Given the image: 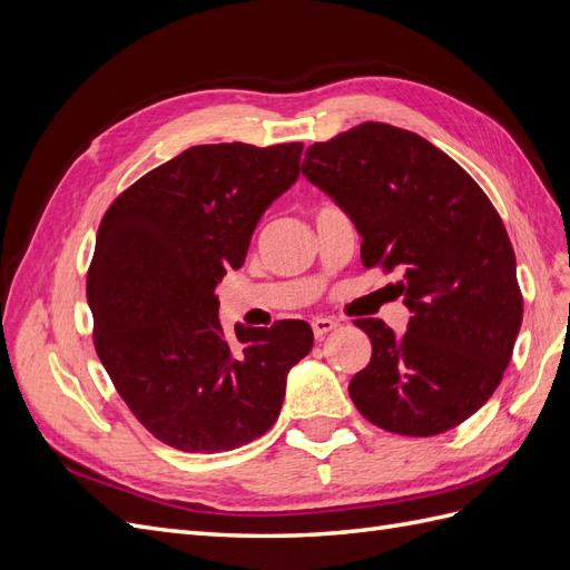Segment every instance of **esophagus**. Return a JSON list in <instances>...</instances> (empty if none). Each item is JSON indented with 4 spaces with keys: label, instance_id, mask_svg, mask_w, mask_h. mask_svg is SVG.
Instances as JSON below:
<instances>
[{
    "label": "esophagus",
    "instance_id": "obj_1",
    "mask_svg": "<svg viewBox=\"0 0 570 570\" xmlns=\"http://www.w3.org/2000/svg\"><path fill=\"white\" fill-rule=\"evenodd\" d=\"M337 325H340V323H337V321H333V318H316V321L312 323V327H314V335H316L318 340H323L327 333H333Z\"/></svg>",
    "mask_w": 570,
    "mask_h": 570
}]
</instances>
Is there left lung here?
<instances>
[{
    "instance_id": "left-lung-1",
    "label": "left lung",
    "mask_w": 570,
    "mask_h": 570,
    "mask_svg": "<svg viewBox=\"0 0 570 570\" xmlns=\"http://www.w3.org/2000/svg\"><path fill=\"white\" fill-rule=\"evenodd\" d=\"M302 174L354 223L361 264L402 273L394 287L411 312L402 335L356 321L373 354L352 377V402L396 435L456 428L502 383L523 321L492 202L442 149L375 120L308 147Z\"/></svg>"
}]
</instances>
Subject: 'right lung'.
Segmentation results:
<instances>
[{
    "label": "right lung",
    "instance_id": "1",
    "mask_svg": "<svg viewBox=\"0 0 570 570\" xmlns=\"http://www.w3.org/2000/svg\"><path fill=\"white\" fill-rule=\"evenodd\" d=\"M302 142L197 145L149 170L101 218L88 273L95 350L149 433L189 454L230 452L278 421L306 321L223 333L216 287L268 206L299 178Z\"/></svg>",
    "mask_w": 570,
    "mask_h": 570
}]
</instances>
